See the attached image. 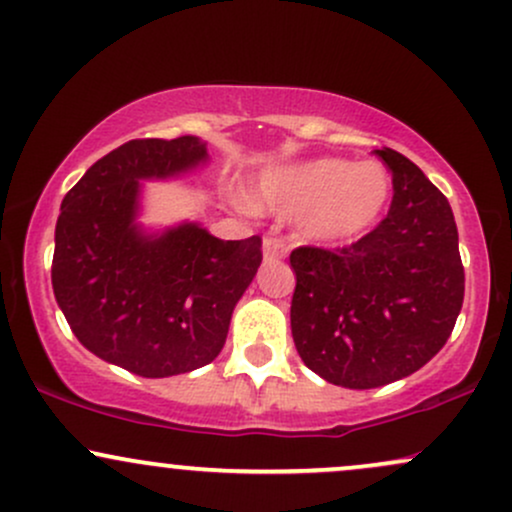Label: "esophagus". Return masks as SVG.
<instances>
[{"mask_svg":"<svg viewBox=\"0 0 512 512\" xmlns=\"http://www.w3.org/2000/svg\"><path fill=\"white\" fill-rule=\"evenodd\" d=\"M262 252H264V260H281V257H286L289 248H286V243L281 238L269 236V238H264Z\"/></svg>","mask_w":512,"mask_h":512,"instance_id":"34e87169","label":"esophagus"}]
</instances>
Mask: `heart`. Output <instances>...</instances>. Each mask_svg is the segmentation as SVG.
<instances>
[{"label":"heart","instance_id":"heart-1","mask_svg":"<svg viewBox=\"0 0 512 512\" xmlns=\"http://www.w3.org/2000/svg\"><path fill=\"white\" fill-rule=\"evenodd\" d=\"M390 197V175L375 161L313 158L264 175L255 202L281 216L303 214L317 243H344L368 231Z\"/></svg>","mask_w":512,"mask_h":512}]
</instances>
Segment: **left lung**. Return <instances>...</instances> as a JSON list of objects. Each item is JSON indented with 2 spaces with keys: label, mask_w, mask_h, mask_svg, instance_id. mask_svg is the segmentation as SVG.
Instances as JSON below:
<instances>
[{
  "label": "left lung",
  "mask_w": 512,
  "mask_h": 512,
  "mask_svg": "<svg viewBox=\"0 0 512 512\" xmlns=\"http://www.w3.org/2000/svg\"><path fill=\"white\" fill-rule=\"evenodd\" d=\"M390 211L346 248L291 252V334L327 383L370 390L407 378L448 342L464 301L457 226L443 192L395 149Z\"/></svg>",
  "instance_id": "8db88e82"
}]
</instances>
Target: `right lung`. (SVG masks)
<instances>
[{
    "mask_svg": "<svg viewBox=\"0 0 512 512\" xmlns=\"http://www.w3.org/2000/svg\"><path fill=\"white\" fill-rule=\"evenodd\" d=\"M207 161L197 137L132 139L62 199L52 289L91 354L142 378H168L221 354L236 303L262 262V238L221 240L197 223L146 236L139 180Z\"/></svg>",
    "mask_w": 512,
    "mask_h": 512,
    "instance_id": "1",
    "label": "right lung"
}]
</instances>
